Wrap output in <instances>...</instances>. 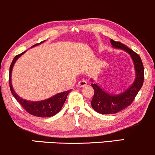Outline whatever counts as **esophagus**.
I'll list each match as a JSON object with an SVG mask.
<instances>
[{
  "mask_svg": "<svg viewBox=\"0 0 155 155\" xmlns=\"http://www.w3.org/2000/svg\"><path fill=\"white\" fill-rule=\"evenodd\" d=\"M87 84V81L84 79L81 80V81H79V83H78V86H79V87H82L86 86Z\"/></svg>",
  "mask_w": 155,
  "mask_h": 155,
  "instance_id": "esophagus-1",
  "label": "esophagus"
}]
</instances>
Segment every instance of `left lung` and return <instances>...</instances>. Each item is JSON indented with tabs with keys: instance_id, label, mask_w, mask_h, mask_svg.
I'll list each match as a JSON object with an SVG mask.
<instances>
[{
	"instance_id": "8db88e82",
	"label": "left lung",
	"mask_w": 155,
	"mask_h": 155,
	"mask_svg": "<svg viewBox=\"0 0 155 155\" xmlns=\"http://www.w3.org/2000/svg\"><path fill=\"white\" fill-rule=\"evenodd\" d=\"M111 43L114 47L123 49L130 54L134 62L136 77L132 86L123 93L118 95H109L96 84H91L92 88L94 89V95L91 101V106L95 111L103 114H116L129 106L133 102L141 88L144 79V68L139 55L120 41L111 39Z\"/></svg>"
}]
</instances>
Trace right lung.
I'll return each mask as SVG.
<instances>
[{"instance_id":"1","label":"right lung","mask_w":155,"mask_h":155,"mask_svg":"<svg viewBox=\"0 0 155 155\" xmlns=\"http://www.w3.org/2000/svg\"><path fill=\"white\" fill-rule=\"evenodd\" d=\"M38 44H35L33 47H35V45H38ZM24 52L16 55L15 58L12 60V63H11L9 68V79H8V80H9V87L11 92H12L14 97H15L16 100L18 101L19 104L30 114L39 117H50L54 116L56 114H58L60 111L62 107H63L64 103H65V101L67 98L68 94L70 92L71 90L65 92H63L61 93L57 94L56 95L53 96L52 97H50V98L47 99V100L38 101V102H31V101H25L24 99H22L21 97H19L15 93L13 88H12V82H11V74H12V68H13V65L16 62V60L18 59L19 57Z\"/></svg>"}]
</instances>
